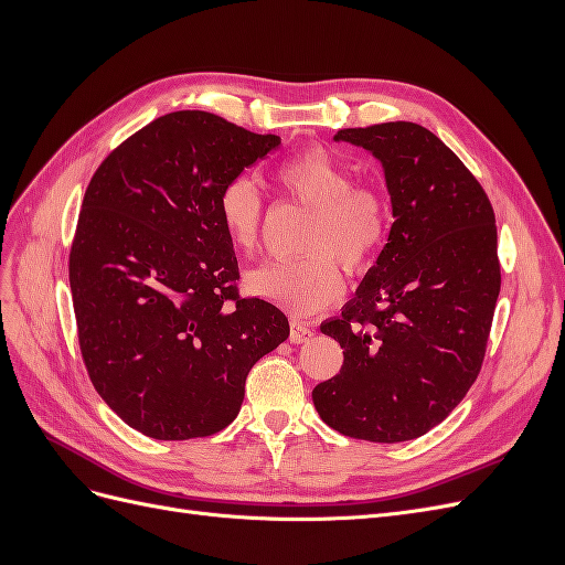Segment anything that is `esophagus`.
I'll use <instances>...</instances> for the list:
<instances>
[{
    "label": "esophagus",
    "mask_w": 565,
    "mask_h": 565,
    "mask_svg": "<svg viewBox=\"0 0 565 565\" xmlns=\"http://www.w3.org/2000/svg\"><path fill=\"white\" fill-rule=\"evenodd\" d=\"M311 337H313V330L306 322L301 320L289 322V341H292V344H303V341H309Z\"/></svg>",
    "instance_id": "obj_1"
}]
</instances>
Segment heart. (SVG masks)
<instances>
[{"instance_id":"1","label":"heart","mask_w":565,"mask_h":565,"mask_svg":"<svg viewBox=\"0 0 565 565\" xmlns=\"http://www.w3.org/2000/svg\"><path fill=\"white\" fill-rule=\"evenodd\" d=\"M280 191L313 212L297 262L266 264L247 276L249 292L295 313H313L344 292L339 264L363 270L374 262L391 231L388 204L380 191L355 185L347 164L322 148L301 150L276 167ZM218 221L235 247L256 249L262 241L264 198L247 177L221 188Z\"/></svg>"}]
</instances>
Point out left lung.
I'll list each match as a JSON object with an SVG mask.
<instances>
[{
  "label": "left lung",
  "mask_w": 565,
  "mask_h": 565,
  "mask_svg": "<svg viewBox=\"0 0 565 565\" xmlns=\"http://www.w3.org/2000/svg\"><path fill=\"white\" fill-rule=\"evenodd\" d=\"M384 164L388 243L341 316L320 330L344 349L313 388L320 419L372 440H413L446 419L481 372L502 273L483 185L415 122L339 129Z\"/></svg>",
  "instance_id": "left-lung-1"
}]
</instances>
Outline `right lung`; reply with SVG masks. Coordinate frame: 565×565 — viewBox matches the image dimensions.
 I'll return each instance as SVG.
<instances>
[{
	"instance_id": "1",
	"label": "right lung",
	"mask_w": 565,
	"mask_h": 565,
	"mask_svg": "<svg viewBox=\"0 0 565 565\" xmlns=\"http://www.w3.org/2000/svg\"><path fill=\"white\" fill-rule=\"evenodd\" d=\"M280 146L204 110L169 113L100 162L71 247L79 351L98 396L158 440L212 436L245 380L289 337L285 313L241 297L221 188Z\"/></svg>"
}]
</instances>
